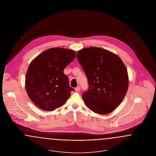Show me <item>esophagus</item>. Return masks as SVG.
Instances as JSON below:
<instances>
[{
    "label": "esophagus",
    "instance_id": "esophagus-1",
    "mask_svg": "<svg viewBox=\"0 0 156 156\" xmlns=\"http://www.w3.org/2000/svg\"><path fill=\"white\" fill-rule=\"evenodd\" d=\"M80 89H81V88H80V86H78L76 88H75V90L76 91H80Z\"/></svg>",
    "mask_w": 156,
    "mask_h": 156
}]
</instances>
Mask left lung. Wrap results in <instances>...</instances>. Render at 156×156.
Returning a JSON list of instances; mask_svg holds the SVG:
<instances>
[{
    "mask_svg": "<svg viewBox=\"0 0 156 156\" xmlns=\"http://www.w3.org/2000/svg\"><path fill=\"white\" fill-rule=\"evenodd\" d=\"M76 57L88 80L82 99L90 110L100 115L113 111L126 95L129 76L119 56L97 47L82 48Z\"/></svg>",
    "mask_w": 156,
    "mask_h": 156,
    "instance_id": "8db88e82",
    "label": "left lung"
}]
</instances>
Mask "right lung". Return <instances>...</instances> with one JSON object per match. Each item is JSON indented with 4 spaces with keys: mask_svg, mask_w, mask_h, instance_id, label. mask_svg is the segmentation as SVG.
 Here are the masks:
<instances>
[{
    "mask_svg": "<svg viewBox=\"0 0 156 156\" xmlns=\"http://www.w3.org/2000/svg\"><path fill=\"white\" fill-rule=\"evenodd\" d=\"M76 57L72 50L54 47L33 59L25 78L26 92L39 108L52 111L66 102L74 90L64 69Z\"/></svg>",
    "mask_w": 156,
    "mask_h": 156,
    "instance_id": "right-lung-1",
    "label": "right lung"
}]
</instances>
